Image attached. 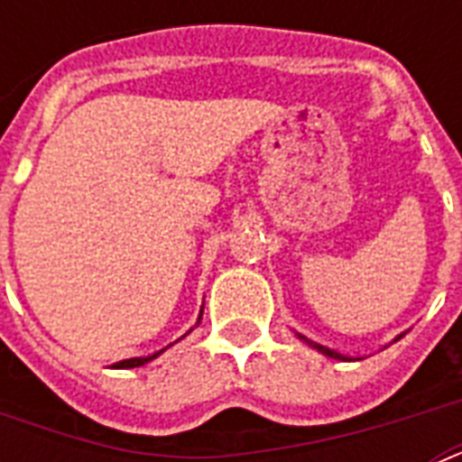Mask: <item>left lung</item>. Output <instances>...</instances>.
Returning a JSON list of instances; mask_svg holds the SVG:
<instances>
[{
    "label": "left lung",
    "instance_id": "8db88e82",
    "mask_svg": "<svg viewBox=\"0 0 462 462\" xmlns=\"http://www.w3.org/2000/svg\"><path fill=\"white\" fill-rule=\"evenodd\" d=\"M295 336L300 337V340H302V343H307L309 347H314L316 352H321V355H326V357H330V359H362V357H347V355H343V352H337V350H330V347H326V345H321V343H314V340H309L307 336H302V333H297L295 330ZM402 337V333L398 337H395V340H401Z\"/></svg>",
    "mask_w": 462,
    "mask_h": 462
}]
</instances>
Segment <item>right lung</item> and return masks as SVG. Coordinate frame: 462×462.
<instances>
[{
    "mask_svg": "<svg viewBox=\"0 0 462 462\" xmlns=\"http://www.w3.org/2000/svg\"><path fill=\"white\" fill-rule=\"evenodd\" d=\"M201 316H203V307H201V311H199V321H196V326H199V323H201ZM189 333H191V328H189ZM184 336H187V333H184ZM181 336V337H184ZM167 347H170V345H167ZM167 347H162V350H158V352H153V355H148V357H129V359H122V362H115V369H134V366H143V365H148V362H153L155 357H158V355H162V352L167 350Z\"/></svg>",
    "mask_w": 462,
    "mask_h": 462,
    "instance_id": "obj_1",
    "label": "right lung"
}]
</instances>
